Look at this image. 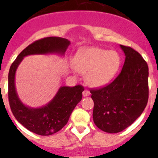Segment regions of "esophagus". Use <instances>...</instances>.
Instances as JSON below:
<instances>
[{
	"label": "esophagus",
	"mask_w": 158,
	"mask_h": 158,
	"mask_svg": "<svg viewBox=\"0 0 158 158\" xmlns=\"http://www.w3.org/2000/svg\"><path fill=\"white\" fill-rule=\"evenodd\" d=\"M90 95V93H89V90H87V89H85V91L83 92V96H88Z\"/></svg>",
	"instance_id": "34e87169"
}]
</instances>
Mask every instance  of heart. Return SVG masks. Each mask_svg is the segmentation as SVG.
Instances as JSON below:
<instances>
[{"instance_id":"obj_1","label":"heart","mask_w":158,"mask_h":158,"mask_svg":"<svg viewBox=\"0 0 158 158\" xmlns=\"http://www.w3.org/2000/svg\"><path fill=\"white\" fill-rule=\"evenodd\" d=\"M121 59L115 51L99 47L81 49L73 58L75 69L85 73L89 86L100 88L112 80L120 66Z\"/></svg>"}]
</instances>
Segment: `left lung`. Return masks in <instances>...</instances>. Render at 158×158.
<instances>
[{
	"mask_svg": "<svg viewBox=\"0 0 158 158\" xmlns=\"http://www.w3.org/2000/svg\"><path fill=\"white\" fill-rule=\"evenodd\" d=\"M120 47L125 54L120 73L105 87L90 91L94 102V123L111 134L131 126L142 115L149 98L147 63L131 47Z\"/></svg>",
	"mask_w": 158,
	"mask_h": 158,
	"instance_id": "obj_1",
	"label": "left lung"
}]
</instances>
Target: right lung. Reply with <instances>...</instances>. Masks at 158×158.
Here are the masks:
<instances>
[{"mask_svg": "<svg viewBox=\"0 0 158 158\" xmlns=\"http://www.w3.org/2000/svg\"><path fill=\"white\" fill-rule=\"evenodd\" d=\"M70 44L66 39L47 37L32 43L12 62L8 73V101L11 110L25 128L39 135L47 136L62 129L69 120L71 113L81 100L82 85L62 86L48 104L41 107H30L19 100L15 85V75L23 58L32 54H58L64 55Z\"/></svg>", "mask_w": 158, "mask_h": 158, "instance_id": "add662e5", "label": "right lung"}]
</instances>
